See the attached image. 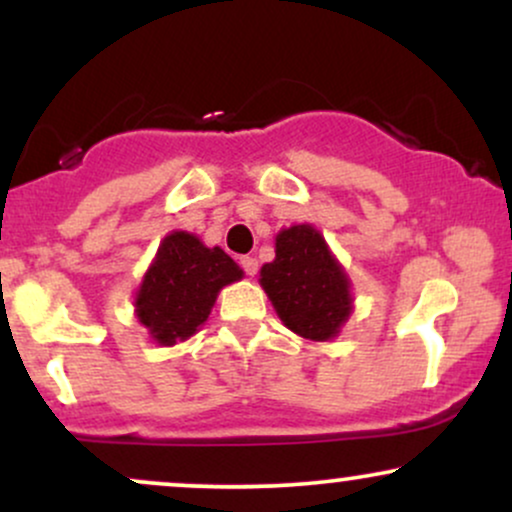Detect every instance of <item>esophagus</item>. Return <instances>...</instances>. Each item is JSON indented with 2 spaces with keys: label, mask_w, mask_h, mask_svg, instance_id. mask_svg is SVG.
Listing matches in <instances>:
<instances>
[{
  "label": "esophagus",
  "mask_w": 512,
  "mask_h": 512,
  "mask_svg": "<svg viewBox=\"0 0 512 512\" xmlns=\"http://www.w3.org/2000/svg\"><path fill=\"white\" fill-rule=\"evenodd\" d=\"M240 264H243L245 274H250V276H255V274H257V267H260V264H257L255 257H250V255L240 257Z\"/></svg>",
  "instance_id": "esophagus-1"
}]
</instances>
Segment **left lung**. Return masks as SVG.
Wrapping results in <instances>:
<instances>
[{"label":"left lung","instance_id":"8db88e82","mask_svg":"<svg viewBox=\"0 0 512 512\" xmlns=\"http://www.w3.org/2000/svg\"><path fill=\"white\" fill-rule=\"evenodd\" d=\"M260 284L291 332L330 342L349 320L354 298L344 267L310 223L276 236V257L260 269Z\"/></svg>","mask_w":512,"mask_h":512}]
</instances>
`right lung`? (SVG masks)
Returning <instances> with one entry per match:
<instances>
[{
	"label": "right lung",
	"instance_id": "1",
	"mask_svg": "<svg viewBox=\"0 0 512 512\" xmlns=\"http://www.w3.org/2000/svg\"><path fill=\"white\" fill-rule=\"evenodd\" d=\"M243 279V269L221 248H207L187 231H173L158 245L134 308L137 320L161 346L185 342L207 322L223 286Z\"/></svg>",
	"mask_w": 512,
	"mask_h": 512
}]
</instances>
